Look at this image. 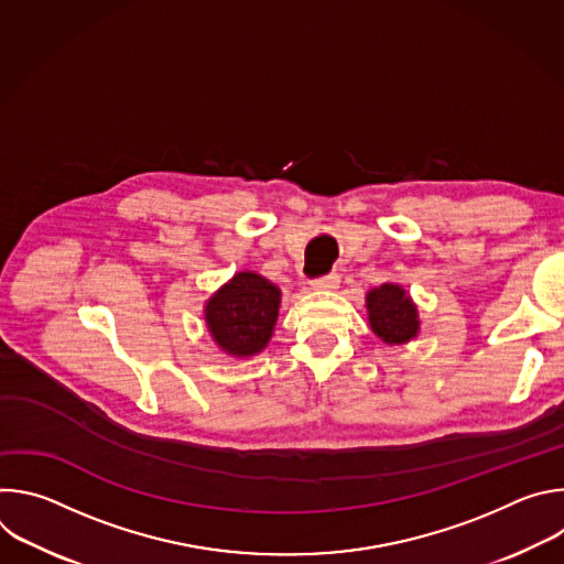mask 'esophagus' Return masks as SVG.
Listing matches in <instances>:
<instances>
[{
    "instance_id": "esophagus-1",
    "label": "esophagus",
    "mask_w": 564,
    "mask_h": 564,
    "mask_svg": "<svg viewBox=\"0 0 564 564\" xmlns=\"http://www.w3.org/2000/svg\"><path fill=\"white\" fill-rule=\"evenodd\" d=\"M310 288H312V290H321V292L337 290V288H339V274H337V272H330V274H326V276L312 279V281H310Z\"/></svg>"
}]
</instances>
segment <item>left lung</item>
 Masks as SVG:
<instances>
[{
	"instance_id": "8db88e82",
	"label": "left lung",
	"mask_w": 564,
	"mask_h": 564,
	"mask_svg": "<svg viewBox=\"0 0 564 564\" xmlns=\"http://www.w3.org/2000/svg\"><path fill=\"white\" fill-rule=\"evenodd\" d=\"M366 307L368 324L383 344L401 346L417 337L420 312L409 292L401 285L383 283L379 288H372L366 294Z\"/></svg>"
}]
</instances>
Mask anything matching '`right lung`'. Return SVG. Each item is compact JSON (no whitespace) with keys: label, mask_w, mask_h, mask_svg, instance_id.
Returning <instances> with one entry per match:
<instances>
[{"label":"right lung","mask_w":564,"mask_h":564,"mask_svg":"<svg viewBox=\"0 0 564 564\" xmlns=\"http://www.w3.org/2000/svg\"><path fill=\"white\" fill-rule=\"evenodd\" d=\"M279 305L274 283L257 272H238L205 303V324L223 352L252 357L270 344Z\"/></svg>","instance_id":"add662e5"}]
</instances>
